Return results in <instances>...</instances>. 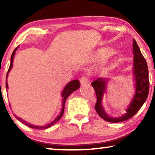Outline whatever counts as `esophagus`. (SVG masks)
I'll list each match as a JSON object with an SVG mask.
<instances>
[{
    "label": "esophagus",
    "mask_w": 155,
    "mask_h": 155,
    "mask_svg": "<svg viewBox=\"0 0 155 155\" xmlns=\"http://www.w3.org/2000/svg\"><path fill=\"white\" fill-rule=\"evenodd\" d=\"M80 82H81V85H87V83H88L87 78L85 76H83V77H82L80 78Z\"/></svg>",
    "instance_id": "obj_1"
}]
</instances>
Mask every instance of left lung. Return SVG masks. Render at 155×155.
Listing matches in <instances>:
<instances>
[{"instance_id":"1","label":"left lung","mask_w":155,"mask_h":155,"mask_svg":"<svg viewBox=\"0 0 155 155\" xmlns=\"http://www.w3.org/2000/svg\"><path fill=\"white\" fill-rule=\"evenodd\" d=\"M133 53H134V76L135 77L136 93L127 113L121 117H111L107 115L101 105V101L103 94L105 92L107 80L99 78L91 83V85L96 92L97 102L95 109L102 118L107 122L116 123L128 120L135 115L145 103L149 93V78L148 68L145 58L141 54L136 41L133 39Z\"/></svg>"}]
</instances>
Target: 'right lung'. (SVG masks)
I'll return each mask as SVG.
<instances>
[{
  "label": "right lung",
  "instance_id": "obj_1",
  "mask_svg": "<svg viewBox=\"0 0 155 155\" xmlns=\"http://www.w3.org/2000/svg\"><path fill=\"white\" fill-rule=\"evenodd\" d=\"M18 48V47L15 48V50L14 51H13V53L12 54V57H11V63H10V65H9V70H8V72H7V74L6 77L7 78V76H8V73L9 72L10 70H11V68H12V65H13V59H14V54H15V51H16ZM7 80V78H6ZM81 85V83L79 82V81L78 80H74V81H70V83H68L66 85H65V88L64 89V91H63L62 94H61V96L63 97V107H62V110H61V112L60 115H59L58 116H57L55 119H54L52 120V122H49L48 124H45V125H42V126H38V125H33V124H31L27 122L26 121H25L24 120L21 119L20 117H17L16 115H14V116L16 117V118L20 120V121L22 123V124H24L25 125L28 126V127L30 128H36V129H46V128H50L51 127V126L54 125L55 123H57V122L59 121V119L61 118V116L64 114V106H65V101H66V99L68 96H69L70 94H71L73 91H74L77 90V89L79 88ZM8 87V85H7V82L6 81V88L7 89Z\"/></svg>",
  "mask_w": 155,
  "mask_h": 155
}]
</instances>
